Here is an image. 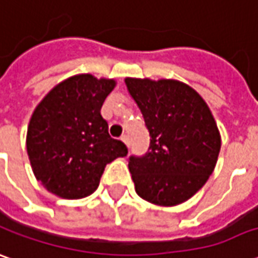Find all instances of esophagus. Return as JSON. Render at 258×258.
<instances>
[{
    "mask_svg": "<svg viewBox=\"0 0 258 258\" xmlns=\"http://www.w3.org/2000/svg\"><path fill=\"white\" fill-rule=\"evenodd\" d=\"M121 141L124 144H125L127 147H130V138H128V136H122L121 137Z\"/></svg>",
    "mask_w": 258,
    "mask_h": 258,
    "instance_id": "1",
    "label": "esophagus"
}]
</instances>
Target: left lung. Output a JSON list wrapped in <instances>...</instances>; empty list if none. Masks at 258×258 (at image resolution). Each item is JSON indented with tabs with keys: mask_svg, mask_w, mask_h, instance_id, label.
<instances>
[{
	"mask_svg": "<svg viewBox=\"0 0 258 258\" xmlns=\"http://www.w3.org/2000/svg\"><path fill=\"white\" fill-rule=\"evenodd\" d=\"M124 82L151 137L148 152L128 159L137 195L158 206L186 202L209 179L222 145L209 106L179 80Z\"/></svg>",
	"mask_w": 258,
	"mask_h": 258,
	"instance_id": "8db88e82",
	"label": "left lung"
}]
</instances>
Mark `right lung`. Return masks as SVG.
Segmentation results:
<instances>
[{
  "mask_svg": "<svg viewBox=\"0 0 258 258\" xmlns=\"http://www.w3.org/2000/svg\"><path fill=\"white\" fill-rule=\"evenodd\" d=\"M114 79L75 75L56 85L33 110L26 151L35 178L62 199H82L99 188L107 164L127 155L111 138L100 110Z\"/></svg>",
  "mask_w": 258,
  "mask_h": 258,
  "instance_id": "obj_1",
  "label": "right lung"
}]
</instances>
